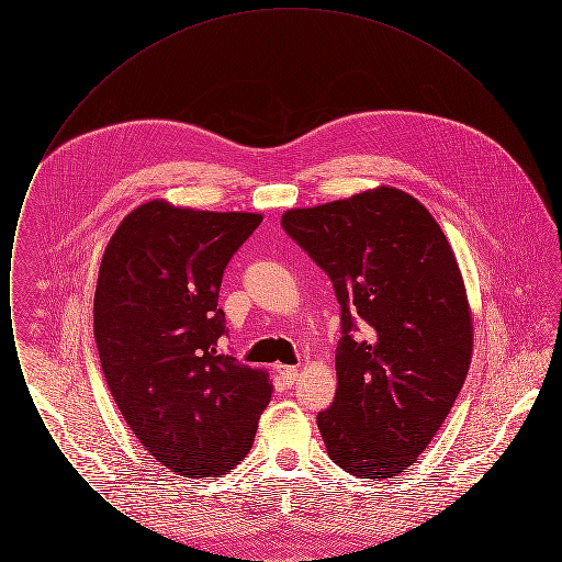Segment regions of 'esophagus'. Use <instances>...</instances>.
Segmentation results:
<instances>
[{
	"label": "esophagus",
	"mask_w": 562,
	"mask_h": 562,
	"mask_svg": "<svg viewBox=\"0 0 562 562\" xmlns=\"http://www.w3.org/2000/svg\"><path fill=\"white\" fill-rule=\"evenodd\" d=\"M282 379L286 381V385H293L294 381L299 379V369L296 367H278Z\"/></svg>",
	"instance_id": "1"
}]
</instances>
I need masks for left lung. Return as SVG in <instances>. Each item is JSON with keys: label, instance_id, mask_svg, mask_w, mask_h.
<instances>
[{"label": "left lung", "instance_id": "obj_1", "mask_svg": "<svg viewBox=\"0 0 562 562\" xmlns=\"http://www.w3.org/2000/svg\"><path fill=\"white\" fill-rule=\"evenodd\" d=\"M282 227L341 305L337 394L318 413L326 451L353 476L392 479L426 451L470 371L472 310L453 248L417 198L387 186L291 209Z\"/></svg>", "mask_w": 562, "mask_h": 562}]
</instances>
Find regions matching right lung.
<instances>
[{
    "instance_id": "add662e5",
    "label": "right lung",
    "mask_w": 562,
    "mask_h": 562,
    "mask_svg": "<svg viewBox=\"0 0 562 562\" xmlns=\"http://www.w3.org/2000/svg\"><path fill=\"white\" fill-rule=\"evenodd\" d=\"M261 221L151 200L101 259L94 339L109 392L145 451L186 479L234 470L271 401L268 371L216 351L223 269Z\"/></svg>"
}]
</instances>
